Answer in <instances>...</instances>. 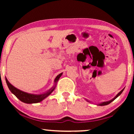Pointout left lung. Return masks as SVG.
<instances>
[{"instance_id":"left-lung-1","label":"left lung","mask_w":134,"mask_h":134,"mask_svg":"<svg viewBox=\"0 0 134 134\" xmlns=\"http://www.w3.org/2000/svg\"><path fill=\"white\" fill-rule=\"evenodd\" d=\"M124 91V89H122L121 92H120L116 96H115L114 98H113V99H112V100H109V101H108V102H102V103H100L99 104V105L100 106H105V105H108V104H109V103H110L111 102H112V101H113L114 100L116 99V98H117L118 97L120 94H121L122 93V92Z\"/></svg>"}]
</instances>
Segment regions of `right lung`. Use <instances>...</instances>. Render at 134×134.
Listing matches in <instances>:
<instances>
[{"label":"right lung","mask_w":134,"mask_h":134,"mask_svg":"<svg viewBox=\"0 0 134 134\" xmlns=\"http://www.w3.org/2000/svg\"><path fill=\"white\" fill-rule=\"evenodd\" d=\"M62 72L56 77L55 79V82L57 83V81L59 80V79L62 75ZM6 82L7 83V85L8 86L9 89L10 90V92L15 95V96L17 97L18 99H19L20 100L22 101V102L26 103H36L41 102L42 100H44L45 97H47L48 96H49L52 92H53V90L55 89V87H53V89H51L49 90L48 92H47L45 93L42 94H33L28 93L22 92L21 90L16 89L15 87L14 86H12L11 84L9 82L7 79L6 78Z\"/></svg>","instance_id":"add662e5"}]
</instances>
